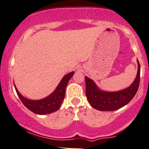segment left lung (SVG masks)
I'll list each match as a JSON object with an SVG mask.
<instances>
[{"label":"left lung","instance_id":"left-lung-1","mask_svg":"<svg viewBox=\"0 0 149 149\" xmlns=\"http://www.w3.org/2000/svg\"><path fill=\"white\" fill-rule=\"evenodd\" d=\"M138 73L134 83L127 88L116 92H106L99 90L95 83L85 77L86 94L89 103L98 111H116L126 106L132 100L139 89L140 83V64L138 61Z\"/></svg>","mask_w":149,"mask_h":149}]
</instances>
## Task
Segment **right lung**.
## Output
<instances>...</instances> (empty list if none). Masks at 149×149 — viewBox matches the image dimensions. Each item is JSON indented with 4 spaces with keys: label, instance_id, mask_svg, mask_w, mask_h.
Returning <instances> with one entry per match:
<instances>
[{
    "label": "right lung",
    "instance_id": "right-lung-1",
    "mask_svg": "<svg viewBox=\"0 0 149 149\" xmlns=\"http://www.w3.org/2000/svg\"><path fill=\"white\" fill-rule=\"evenodd\" d=\"M73 73H74L73 72H70L65 75L61 81L60 84L56 88L54 93L41 100L32 101V100L27 99L20 94L16 88L15 87V88L22 103L30 111L39 115L51 113L56 111L60 108L63 100L65 97V88H66L68 81L73 76Z\"/></svg>",
    "mask_w": 149,
    "mask_h": 149
}]
</instances>
